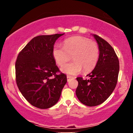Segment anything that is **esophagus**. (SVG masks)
I'll use <instances>...</instances> for the list:
<instances>
[{"label":"esophagus","mask_w":133,"mask_h":133,"mask_svg":"<svg viewBox=\"0 0 133 133\" xmlns=\"http://www.w3.org/2000/svg\"><path fill=\"white\" fill-rule=\"evenodd\" d=\"M67 81H68V82H69V81H70V80L71 79H72V77H71V76H67Z\"/></svg>","instance_id":"esophagus-1"}]
</instances>
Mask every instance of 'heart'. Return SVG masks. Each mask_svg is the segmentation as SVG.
Returning <instances> with one entry per match:
<instances>
[{
    "label": "heart",
    "instance_id": "obj_1",
    "mask_svg": "<svg viewBox=\"0 0 133 133\" xmlns=\"http://www.w3.org/2000/svg\"><path fill=\"white\" fill-rule=\"evenodd\" d=\"M74 61L63 65L61 70L70 75H76L83 70L88 72L97 64L99 48L97 43L86 37L75 36L65 40L63 46L56 44L52 48V56L59 66H62L71 58Z\"/></svg>",
    "mask_w": 133,
    "mask_h": 133
}]
</instances>
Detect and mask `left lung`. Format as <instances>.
Returning <instances> with one entry per match:
<instances>
[{"label": "left lung", "mask_w": 133, "mask_h": 133, "mask_svg": "<svg viewBox=\"0 0 133 133\" xmlns=\"http://www.w3.org/2000/svg\"><path fill=\"white\" fill-rule=\"evenodd\" d=\"M99 48V57L95 68L87 76L88 80L77 77L76 96L83 104L97 106L106 101L116 86L119 62L114 49L106 41L93 34Z\"/></svg>", "instance_id": "left-lung-1"}]
</instances>
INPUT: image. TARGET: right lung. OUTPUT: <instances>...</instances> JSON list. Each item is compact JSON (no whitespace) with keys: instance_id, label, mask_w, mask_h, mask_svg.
I'll return each instance as SVG.
<instances>
[{"instance_id":"add662e5","label":"right lung","mask_w":133,"mask_h":133,"mask_svg":"<svg viewBox=\"0 0 133 133\" xmlns=\"http://www.w3.org/2000/svg\"><path fill=\"white\" fill-rule=\"evenodd\" d=\"M63 34L36 36L18 54L16 83L26 101L38 108L55 105L67 82L65 74H57L60 71L52 56L54 43Z\"/></svg>"}]
</instances>
